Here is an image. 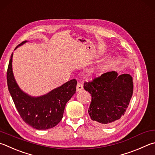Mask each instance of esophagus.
I'll use <instances>...</instances> for the list:
<instances>
[{"mask_svg": "<svg viewBox=\"0 0 155 155\" xmlns=\"http://www.w3.org/2000/svg\"><path fill=\"white\" fill-rule=\"evenodd\" d=\"M83 89V85L82 83H78L77 85V91H81V90Z\"/></svg>", "mask_w": 155, "mask_h": 155, "instance_id": "esophagus-1", "label": "esophagus"}]
</instances>
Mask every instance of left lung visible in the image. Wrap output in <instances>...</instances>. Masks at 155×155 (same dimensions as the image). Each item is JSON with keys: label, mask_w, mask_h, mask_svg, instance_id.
<instances>
[{"label": "left lung", "mask_w": 155, "mask_h": 155, "mask_svg": "<svg viewBox=\"0 0 155 155\" xmlns=\"http://www.w3.org/2000/svg\"><path fill=\"white\" fill-rule=\"evenodd\" d=\"M84 89L92 96L88 112L93 122L111 126L119 122L127 108L133 95V78L129 74L108 72L85 82Z\"/></svg>", "instance_id": "1"}]
</instances>
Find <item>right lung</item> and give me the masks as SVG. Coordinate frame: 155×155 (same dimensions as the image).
<instances>
[{
  "label": "right lung",
  "instance_id": "right-lung-1",
  "mask_svg": "<svg viewBox=\"0 0 155 155\" xmlns=\"http://www.w3.org/2000/svg\"><path fill=\"white\" fill-rule=\"evenodd\" d=\"M28 42L25 41L15 50ZM11 55L7 72L8 89L21 119L36 129H48L57 125L63 117L66 103L76 93L77 81L72 79L41 96H32L22 91L14 77Z\"/></svg>",
  "mask_w": 155,
  "mask_h": 155
}]
</instances>
